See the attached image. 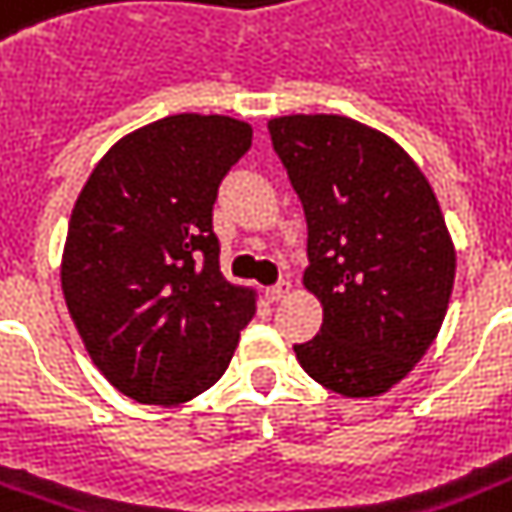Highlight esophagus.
<instances>
[{"mask_svg":"<svg viewBox=\"0 0 512 512\" xmlns=\"http://www.w3.org/2000/svg\"><path fill=\"white\" fill-rule=\"evenodd\" d=\"M289 292H292V281H279L276 287L265 289V297H268L271 303H279V300L289 297Z\"/></svg>","mask_w":512,"mask_h":512,"instance_id":"1","label":"esophagus"}]
</instances>
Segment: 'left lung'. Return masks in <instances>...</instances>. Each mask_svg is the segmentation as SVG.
<instances>
[{"label":"left lung","instance_id":"8db88e82","mask_svg":"<svg viewBox=\"0 0 512 512\" xmlns=\"http://www.w3.org/2000/svg\"><path fill=\"white\" fill-rule=\"evenodd\" d=\"M268 132L303 201V284L324 311L297 361L340 396H382L433 345L452 297L457 252L436 193L396 140L348 116H276Z\"/></svg>","mask_w":512,"mask_h":512}]
</instances>
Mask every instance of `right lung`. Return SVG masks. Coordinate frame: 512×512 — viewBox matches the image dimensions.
I'll return each mask as SVG.
<instances>
[{"label": "right lung", "instance_id": "right-lung-1", "mask_svg": "<svg viewBox=\"0 0 512 512\" xmlns=\"http://www.w3.org/2000/svg\"><path fill=\"white\" fill-rule=\"evenodd\" d=\"M252 146L247 122L164 116L108 148L68 220L60 287L100 374L138 404L212 388L257 311L220 271L217 185Z\"/></svg>", "mask_w": 512, "mask_h": 512}]
</instances>
